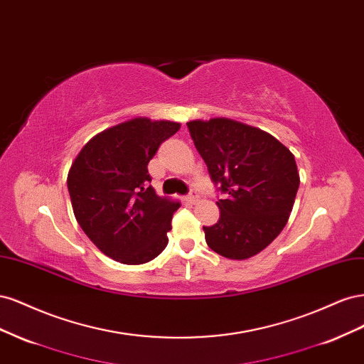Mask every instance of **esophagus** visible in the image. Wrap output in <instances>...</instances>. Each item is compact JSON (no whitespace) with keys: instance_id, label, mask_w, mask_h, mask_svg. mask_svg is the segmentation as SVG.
I'll return each mask as SVG.
<instances>
[{"instance_id":"1","label":"esophagus","mask_w":364,"mask_h":364,"mask_svg":"<svg viewBox=\"0 0 364 364\" xmlns=\"http://www.w3.org/2000/svg\"><path fill=\"white\" fill-rule=\"evenodd\" d=\"M186 202L191 203V205H196L197 202H199V196H197L196 191H191V194L186 197Z\"/></svg>"}]
</instances>
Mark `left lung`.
<instances>
[{"label": "left lung", "instance_id": "left-lung-1", "mask_svg": "<svg viewBox=\"0 0 364 364\" xmlns=\"http://www.w3.org/2000/svg\"><path fill=\"white\" fill-rule=\"evenodd\" d=\"M220 199L218 222L205 228L218 255L243 261L258 255L287 225L299 188L293 153L267 132L217 117L186 123Z\"/></svg>", "mask_w": 364, "mask_h": 364}]
</instances>
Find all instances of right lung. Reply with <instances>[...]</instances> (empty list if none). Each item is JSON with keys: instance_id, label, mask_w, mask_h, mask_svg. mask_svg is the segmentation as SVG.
<instances>
[{"instance_id": "1", "label": "right lung", "mask_w": 364, "mask_h": 364, "mask_svg": "<svg viewBox=\"0 0 364 364\" xmlns=\"http://www.w3.org/2000/svg\"><path fill=\"white\" fill-rule=\"evenodd\" d=\"M181 123L135 117L102 130L68 171L77 223L106 257L127 266L155 259L167 247L181 203L149 186L147 165Z\"/></svg>"}]
</instances>
